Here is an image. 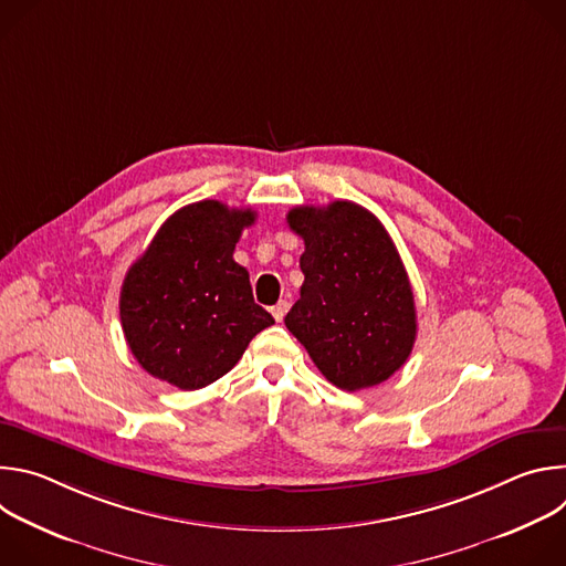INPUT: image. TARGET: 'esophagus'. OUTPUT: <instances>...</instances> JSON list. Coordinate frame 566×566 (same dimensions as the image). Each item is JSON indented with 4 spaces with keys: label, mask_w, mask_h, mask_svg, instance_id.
I'll return each instance as SVG.
<instances>
[{
    "label": "esophagus",
    "mask_w": 566,
    "mask_h": 566,
    "mask_svg": "<svg viewBox=\"0 0 566 566\" xmlns=\"http://www.w3.org/2000/svg\"><path fill=\"white\" fill-rule=\"evenodd\" d=\"M286 311H289V302H286V300H280L275 306H271V313H273V317H275L277 322L284 319Z\"/></svg>",
    "instance_id": "esophagus-1"
}]
</instances>
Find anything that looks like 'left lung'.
I'll return each mask as SVG.
<instances>
[{"mask_svg":"<svg viewBox=\"0 0 566 566\" xmlns=\"http://www.w3.org/2000/svg\"><path fill=\"white\" fill-rule=\"evenodd\" d=\"M286 221L304 239V284L286 329L336 387L387 380L417 340L412 284L389 232L354 201L297 206Z\"/></svg>","mask_w":566,"mask_h":566,"instance_id":"1","label":"left lung"}]
</instances>
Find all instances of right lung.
Wrapping results in <instances>:
<instances>
[{
    "mask_svg": "<svg viewBox=\"0 0 566 566\" xmlns=\"http://www.w3.org/2000/svg\"><path fill=\"white\" fill-rule=\"evenodd\" d=\"M255 210L206 199L177 210L129 266L120 289V322L138 365L179 389H199L244 356L273 325L255 304L251 277L232 260Z\"/></svg>",
    "mask_w": 566,
    "mask_h": 566,
    "instance_id": "right-lung-1",
    "label": "right lung"
}]
</instances>
